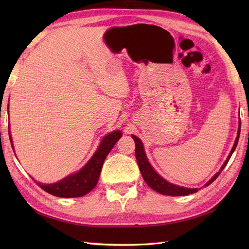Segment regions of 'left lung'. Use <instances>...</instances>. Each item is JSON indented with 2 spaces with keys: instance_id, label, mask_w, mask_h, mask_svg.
Listing matches in <instances>:
<instances>
[{
  "instance_id": "left-lung-1",
  "label": "left lung",
  "mask_w": 249,
  "mask_h": 249,
  "mask_svg": "<svg viewBox=\"0 0 249 249\" xmlns=\"http://www.w3.org/2000/svg\"><path fill=\"white\" fill-rule=\"evenodd\" d=\"M240 133H241V122H239V130H237V136H236V139L234 142V145L232 147V150L230 152V154L227 158L226 161L224 162L223 167L220 168L219 172H217L215 174V176L210 179V181L205 184V186H209L211 183H213L217 177L220 174V172L223 171V169L226 167L227 163H228L230 157L232 155V153L234 152L235 147L237 145V142H239V138H240ZM133 137V139L136 143V151H135V154H136V160L137 162H138V166L140 169V172L142 174V178L145 181V183L149 185V186L154 189L155 192L160 193L161 195H166V196H187L189 194H194V193H197L198 192V188H186V187H182V186H178V185H174L169 183L168 181H166L165 178H161L160 174H158L153 167L150 165L149 160H147L146 155H145V152L143 149V144H142V142L139 138H137L136 136H131Z\"/></svg>"
}]
</instances>
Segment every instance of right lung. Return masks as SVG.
Returning <instances> with one entry per match:
<instances>
[{"label": "right lung", "instance_id": "right-lung-1", "mask_svg": "<svg viewBox=\"0 0 249 249\" xmlns=\"http://www.w3.org/2000/svg\"><path fill=\"white\" fill-rule=\"evenodd\" d=\"M8 134L10 143H13L9 130ZM121 137L122 133L120 130H115L113 133L105 136L102 143H100L91 160L78 172L71 174V176L53 184H41L35 181L36 184L41 189H44L45 192L60 198H77L87 195L96 186L106 157H107Z\"/></svg>", "mask_w": 249, "mask_h": 249}]
</instances>
